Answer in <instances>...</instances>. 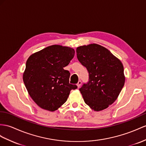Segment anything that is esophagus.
<instances>
[{
    "label": "esophagus",
    "instance_id": "34e87169",
    "mask_svg": "<svg viewBox=\"0 0 146 146\" xmlns=\"http://www.w3.org/2000/svg\"><path fill=\"white\" fill-rule=\"evenodd\" d=\"M81 83H81V81H78V83H77V86H78V88H80V87L81 86Z\"/></svg>",
    "mask_w": 146,
    "mask_h": 146
}]
</instances>
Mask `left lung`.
<instances>
[{
  "mask_svg": "<svg viewBox=\"0 0 146 146\" xmlns=\"http://www.w3.org/2000/svg\"><path fill=\"white\" fill-rule=\"evenodd\" d=\"M76 54L89 73L88 83L80 89L85 103L94 111L107 109L117 100L125 84L121 62L97 44L78 47Z\"/></svg>",
  "mask_w": 146,
  "mask_h": 146,
  "instance_id": "1",
  "label": "left lung"
}]
</instances>
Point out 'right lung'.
I'll return each instance as SVG.
<instances>
[{"label": "right lung", "mask_w": 146, "mask_h": 146, "mask_svg": "<svg viewBox=\"0 0 146 146\" xmlns=\"http://www.w3.org/2000/svg\"><path fill=\"white\" fill-rule=\"evenodd\" d=\"M73 48L52 45L29 56L23 74L32 99L41 109L54 111L64 104L70 91L77 86L69 83L70 72L63 69L74 55Z\"/></svg>", "instance_id": "obj_1"}]
</instances>
